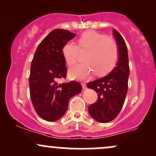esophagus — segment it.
Here are the masks:
<instances>
[{"instance_id":"obj_1","label":"esophagus","mask_w":156,"mask_h":156,"mask_svg":"<svg viewBox=\"0 0 156 156\" xmlns=\"http://www.w3.org/2000/svg\"><path fill=\"white\" fill-rule=\"evenodd\" d=\"M82 86H83V90L86 89V88H87V86H86V85H85V83H82Z\"/></svg>"}]
</instances>
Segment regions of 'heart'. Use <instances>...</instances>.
Returning a JSON list of instances; mask_svg holds the SVG:
<instances>
[{"mask_svg":"<svg viewBox=\"0 0 156 156\" xmlns=\"http://www.w3.org/2000/svg\"><path fill=\"white\" fill-rule=\"evenodd\" d=\"M87 51L83 61L68 71L73 80H85L93 73L98 76L108 73L113 68L118 56V46L111 38L95 31H88L78 39L77 46L72 42L66 43L62 48V54L68 65L77 60L78 49Z\"/></svg>","mask_w":156,"mask_h":156,"instance_id":"1","label":"heart"}]
</instances>
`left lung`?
<instances>
[{
    "label": "left lung",
    "mask_w": 156,
    "mask_h": 156,
    "mask_svg": "<svg viewBox=\"0 0 156 156\" xmlns=\"http://www.w3.org/2000/svg\"><path fill=\"white\" fill-rule=\"evenodd\" d=\"M113 36L118 49L116 67L106 76L89 82L87 85L88 88L98 93V100L88 106V112L100 123L110 122L118 116L124 103L128 90V51L124 39L115 29L113 30Z\"/></svg>",
    "instance_id": "obj_1"
}]
</instances>
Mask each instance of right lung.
Instances as JSON below:
<instances>
[{
	"label": "right lung",
	"instance_id": "right-lung-1",
	"mask_svg": "<svg viewBox=\"0 0 156 156\" xmlns=\"http://www.w3.org/2000/svg\"><path fill=\"white\" fill-rule=\"evenodd\" d=\"M76 36L66 30L56 29L41 41L31 62L30 94L36 113L47 121L64 115L69 100L82 91L77 82L58 83L67 76L63 46Z\"/></svg>",
	"mask_w": 156,
	"mask_h": 156
}]
</instances>
